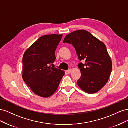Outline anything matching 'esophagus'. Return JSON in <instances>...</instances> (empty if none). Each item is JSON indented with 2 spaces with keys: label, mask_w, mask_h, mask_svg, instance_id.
I'll use <instances>...</instances> for the list:
<instances>
[{
  "label": "esophagus",
  "mask_w": 128,
  "mask_h": 128,
  "mask_svg": "<svg viewBox=\"0 0 128 128\" xmlns=\"http://www.w3.org/2000/svg\"><path fill=\"white\" fill-rule=\"evenodd\" d=\"M66 72L67 74H70L72 72V69H69V70Z\"/></svg>",
  "instance_id": "34e87169"
}]
</instances>
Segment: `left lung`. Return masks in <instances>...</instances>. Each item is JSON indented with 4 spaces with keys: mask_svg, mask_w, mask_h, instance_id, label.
I'll list each match as a JSON object with an SVG mask.
<instances>
[{
    "mask_svg": "<svg viewBox=\"0 0 128 128\" xmlns=\"http://www.w3.org/2000/svg\"><path fill=\"white\" fill-rule=\"evenodd\" d=\"M64 42L71 44L75 48L80 62L81 72L77 85L89 94L98 92L106 85L112 70L110 57L103 42L85 30H77L66 36Z\"/></svg>",
    "mask_w": 128,
    "mask_h": 128,
    "instance_id": "obj_1",
    "label": "left lung"
}]
</instances>
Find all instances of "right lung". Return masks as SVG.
Here are the masks:
<instances>
[{
	"label": "right lung",
	"mask_w": 128,
	"mask_h": 128,
	"mask_svg": "<svg viewBox=\"0 0 128 128\" xmlns=\"http://www.w3.org/2000/svg\"><path fill=\"white\" fill-rule=\"evenodd\" d=\"M62 37V34H56L40 37L26 50L23 57V80L34 94L42 97L54 94L64 75L63 70L51 67Z\"/></svg>",
	"instance_id": "1"
}]
</instances>
